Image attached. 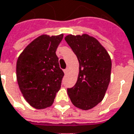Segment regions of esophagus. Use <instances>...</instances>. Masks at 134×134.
I'll return each instance as SVG.
<instances>
[{
    "label": "esophagus",
    "instance_id": "esophagus-1",
    "mask_svg": "<svg viewBox=\"0 0 134 134\" xmlns=\"http://www.w3.org/2000/svg\"><path fill=\"white\" fill-rule=\"evenodd\" d=\"M68 71H69V69H68V68H66L65 70H64V72L65 74H67V72H68Z\"/></svg>",
    "mask_w": 134,
    "mask_h": 134
}]
</instances>
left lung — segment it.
Segmentation results:
<instances>
[{"label":"left lung","instance_id":"obj_1","mask_svg":"<svg viewBox=\"0 0 134 134\" xmlns=\"http://www.w3.org/2000/svg\"><path fill=\"white\" fill-rule=\"evenodd\" d=\"M79 62L75 85L67 88L72 103L83 110L92 109L104 99L109 86L112 62L106 49L87 34L65 37Z\"/></svg>","mask_w":134,"mask_h":134}]
</instances>
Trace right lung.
Masks as SVG:
<instances>
[{"mask_svg": "<svg viewBox=\"0 0 134 134\" xmlns=\"http://www.w3.org/2000/svg\"><path fill=\"white\" fill-rule=\"evenodd\" d=\"M63 34L42 35L24 49L16 62V79L25 100L35 109L52 105L64 72L56 54Z\"/></svg>", "mask_w": 134, "mask_h": 134, "instance_id": "right-lung-1", "label": "right lung"}]
</instances>
